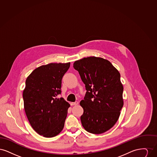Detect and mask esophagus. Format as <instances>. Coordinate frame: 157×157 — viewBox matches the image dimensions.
<instances>
[{"instance_id":"obj_1","label":"esophagus","mask_w":157,"mask_h":157,"mask_svg":"<svg viewBox=\"0 0 157 157\" xmlns=\"http://www.w3.org/2000/svg\"><path fill=\"white\" fill-rule=\"evenodd\" d=\"M78 104H79V102H78V101H76L75 102H71V105L72 106H74V105H78Z\"/></svg>"}]
</instances>
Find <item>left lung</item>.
<instances>
[{"mask_svg": "<svg viewBox=\"0 0 157 157\" xmlns=\"http://www.w3.org/2000/svg\"><path fill=\"white\" fill-rule=\"evenodd\" d=\"M74 67L86 90L80 102L82 126L92 134L104 133L116 124L124 105L120 72L109 60L95 56L75 61Z\"/></svg>", "mask_w": 157, "mask_h": 157, "instance_id": "8db88e82", "label": "left lung"}]
</instances>
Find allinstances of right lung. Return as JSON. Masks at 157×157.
Listing matches in <instances>:
<instances>
[{
    "mask_svg": "<svg viewBox=\"0 0 157 157\" xmlns=\"http://www.w3.org/2000/svg\"><path fill=\"white\" fill-rule=\"evenodd\" d=\"M69 67L70 62L42 65L26 80L23 92L25 113L32 128L44 137L56 136L64 127L70 104L58 95L62 77Z\"/></svg>",
    "mask_w": 157,
    "mask_h": 157,
    "instance_id": "add662e5",
    "label": "right lung"
}]
</instances>
